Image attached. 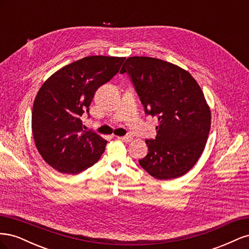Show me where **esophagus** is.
Instances as JSON below:
<instances>
[{"mask_svg": "<svg viewBox=\"0 0 249 249\" xmlns=\"http://www.w3.org/2000/svg\"><path fill=\"white\" fill-rule=\"evenodd\" d=\"M117 138L119 140L124 141V142H131L133 140V137H131V136H118Z\"/></svg>", "mask_w": 249, "mask_h": 249, "instance_id": "34e87169", "label": "esophagus"}]
</instances>
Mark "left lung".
<instances>
[{"label": "left lung", "instance_id": "obj_1", "mask_svg": "<svg viewBox=\"0 0 249 249\" xmlns=\"http://www.w3.org/2000/svg\"><path fill=\"white\" fill-rule=\"evenodd\" d=\"M127 72L147 115L157 117L155 139L145 140L147 155L140 166L158 179L184 176L198 161L211 127V110L189 71L152 57L125 60Z\"/></svg>", "mask_w": 249, "mask_h": 249}]
</instances>
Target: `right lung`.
<instances>
[{"mask_svg":"<svg viewBox=\"0 0 249 249\" xmlns=\"http://www.w3.org/2000/svg\"><path fill=\"white\" fill-rule=\"evenodd\" d=\"M124 57L88 56L74 61L43 83L32 110V133L42 159L61 173L77 175L100 160L107 141L83 130L97 88L118 72Z\"/></svg>","mask_w":249,"mask_h":249,"instance_id":"add662e5","label":"right lung"}]
</instances>
